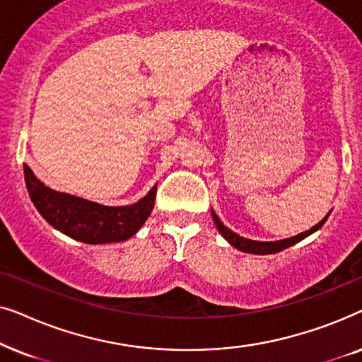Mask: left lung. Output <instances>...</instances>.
Here are the masks:
<instances>
[{
  "mask_svg": "<svg viewBox=\"0 0 362 362\" xmlns=\"http://www.w3.org/2000/svg\"><path fill=\"white\" fill-rule=\"evenodd\" d=\"M329 216V214H328ZM328 216L325 217L323 221H320L318 224L311 227L310 230H305L301 232V234L295 235V237H290V239H284V240H274V242H259V240H250V239H245V237H240L237 235L235 232H232L230 229H227V227L222 224L219 217L216 216V212L212 211V219H214L216 226H217V230L221 232V235L224 237V239L229 242L230 245H234L235 249H239L242 252H247V254H257V255H267V254H276V252L280 250H285L288 249V247L295 245L296 242L303 240L305 237H308L310 234H313L320 229L321 226L325 224L326 219H328Z\"/></svg>",
  "mask_w": 362,
  "mask_h": 362,
  "instance_id": "8db88e82",
  "label": "left lung"
}]
</instances>
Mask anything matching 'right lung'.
<instances>
[{
	"mask_svg": "<svg viewBox=\"0 0 362 362\" xmlns=\"http://www.w3.org/2000/svg\"><path fill=\"white\" fill-rule=\"evenodd\" d=\"M24 181L39 214L54 229L86 244H112L130 239L155 207L156 186L135 204L112 207L51 189L34 176L28 165H24Z\"/></svg>",
	"mask_w": 362,
	"mask_h": 362,
	"instance_id": "add662e5",
	"label": "right lung"
}]
</instances>
